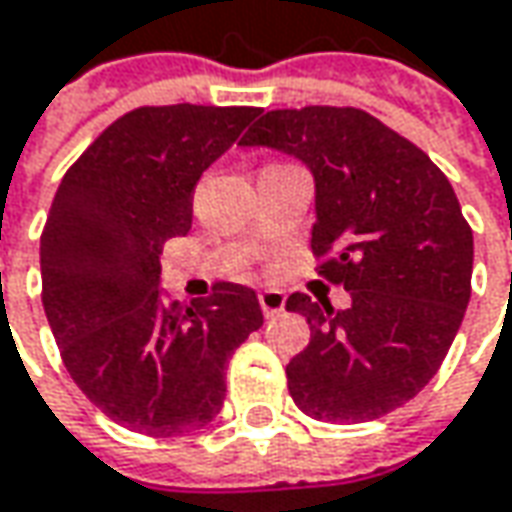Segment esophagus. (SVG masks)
<instances>
[{
  "label": "esophagus",
  "mask_w": 512,
  "mask_h": 512,
  "mask_svg": "<svg viewBox=\"0 0 512 512\" xmlns=\"http://www.w3.org/2000/svg\"><path fill=\"white\" fill-rule=\"evenodd\" d=\"M257 300H260V309H263L266 317H274V314L286 309V294L277 289H263L257 294Z\"/></svg>",
  "instance_id": "obj_1"
}]
</instances>
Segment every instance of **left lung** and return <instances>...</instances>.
I'll list each match as a JSON object with an SVG mask.
<instances>
[{"label": "left lung", "mask_w": 512, "mask_h": 512, "mask_svg": "<svg viewBox=\"0 0 512 512\" xmlns=\"http://www.w3.org/2000/svg\"><path fill=\"white\" fill-rule=\"evenodd\" d=\"M243 147L300 158L317 186L311 252L348 309L294 291L309 345L286 365L294 405L320 422H371L414 399L470 300L473 232L445 172L357 107L272 110Z\"/></svg>", "instance_id": "obj_1"}]
</instances>
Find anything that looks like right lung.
I'll return each mask as SVG.
<instances>
[{
    "instance_id": "add662e5",
    "label": "right lung",
    "mask_w": 512,
    "mask_h": 512,
    "mask_svg": "<svg viewBox=\"0 0 512 512\" xmlns=\"http://www.w3.org/2000/svg\"><path fill=\"white\" fill-rule=\"evenodd\" d=\"M257 107H138L64 172L42 232V303L81 394L147 436L203 428L226 397V362L263 326L257 294L215 283L189 306L158 291L161 249L192 226L203 169Z\"/></svg>"
}]
</instances>
